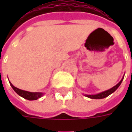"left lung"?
<instances>
[{"instance_id": "1", "label": "left lung", "mask_w": 132, "mask_h": 132, "mask_svg": "<svg viewBox=\"0 0 132 132\" xmlns=\"http://www.w3.org/2000/svg\"><path fill=\"white\" fill-rule=\"evenodd\" d=\"M123 78H124V76L123 77V78L121 79V80L119 81L118 84H117L116 86H114V87H112L110 89H109L108 90H105V91H103V92H101L100 93H98V94H84V96H87L88 98H94V99H101V98H104L107 96H108L110 94H111L112 93H113L114 92H115L117 89L120 86V85L121 84V83L123 81Z\"/></svg>"}]
</instances>
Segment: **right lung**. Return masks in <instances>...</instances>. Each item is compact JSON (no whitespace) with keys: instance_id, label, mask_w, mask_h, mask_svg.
<instances>
[{"instance_id":"1","label":"right lung","mask_w":132,"mask_h":132,"mask_svg":"<svg viewBox=\"0 0 132 132\" xmlns=\"http://www.w3.org/2000/svg\"><path fill=\"white\" fill-rule=\"evenodd\" d=\"M9 84L11 85V86L13 89V90L17 93L19 96L23 97L25 99L29 101H33V100H37L38 98L42 97L44 95L43 92H29V91H26V90H20L19 88H16L9 81Z\"/></svg>"}]
</instances>
